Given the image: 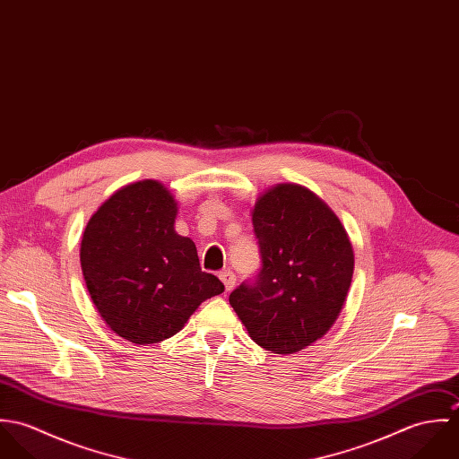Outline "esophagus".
<instances>
[{"instance_id":"esophagus-1","label":"esophagus","mask_w":459,"mask_h":459,"mask_svg":"<svg viewBox=\"0 0 459 459\" xmlns=\"http://www.w3.org/2000/svg\"><path fill=\"white\" fill-rule=\"evenodd\" d=\"M219 279L222 281L226 291L233 290V286H235V282H237V277H235V273H233L231 270H222V272H219Z\"/></svg>"}]
</instances>
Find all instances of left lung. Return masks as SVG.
Returning <instances> with one entry per match:
<instances>
[{"label":"left lung","instance_id":"1","mask_svg":"<svg viewBox=\"0 0 459 459\" xmlns=\"http://www.w3.org/2000/svg\"><path fill=\"white\" fill-rule=\"evenodd\" d=\"M262 270L230 304L251 339L272 353H295L337 320L353 275V247L337 215L309 189L279 184L253 208Z\"/></svg>","mask_w":459,"mask_h":459}]
</instances>
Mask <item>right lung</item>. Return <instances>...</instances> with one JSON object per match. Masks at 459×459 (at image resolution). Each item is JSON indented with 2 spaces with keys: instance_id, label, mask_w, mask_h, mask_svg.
Returning <instances> with one entry per match:
<instances>
[{
  "instance_id": "right-lung-1",
  "label": "right lung",
  "mask_w": 459,
  "mask_h": 459,
  "mask_svg": "<svg viewBox=\"0 0 459 459\" xmlns=\"http://www.w3.org/2000/svg\"><path fill=\"white\" fill-rule=\"evenodd\" d=\"M178 206L157 180L122 187L88 221L81 268L90 297L115 333L152 344L182 330L224 284L199 266L196 246L175 231Z\"/></svg>"
}]
</instances>
